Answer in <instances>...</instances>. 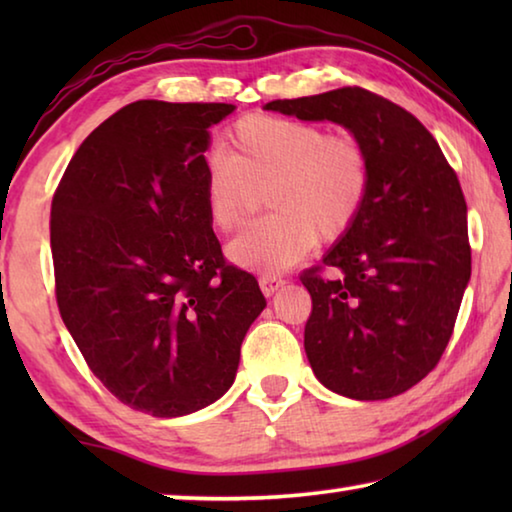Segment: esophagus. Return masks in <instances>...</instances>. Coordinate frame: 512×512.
<instances>
[{"instance_id":"34e87169","label":"esophagus","mask_w":512,"mask_h":512,"mask_svg":"<svg viewBox=\"0 0 512 512\" xmlns=\"http://www.w3.org/2000/svg\"><path fill=\"white\" fill-rule=\"evenodd\" d=\"M282 284H284V280H282V277H277V275H271V273L259 275V289H262L264 296H273V293L280 289Z\"/></svg>"}]
</instances>
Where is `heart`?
Segmentation results:
<instances>
[{"label": "heart", "mask_w": 512, "mask_h": 512, "mask_svg": "<svg viewBox=\"0 0 512 512\" xmlns=\"http://www.w3.org/2000/svg\"><path fill=\"white\" fill-rule=\"evenodd\" d=\"M372 183L368 149L350 133L329 135L309 121L253 115L225 137V158L205 173L207 219L230 232L266 189L273 214L250 223L228 244L230 262L282 271L320 241L348 235L366 207Z\"/></svg>", "instance_id": "obj_1"}]
</instances>
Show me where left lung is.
Masks as SVG:
<instances>
[{"mask_svg":"<svg viewBox=\"0 0 512 512\" xmlns=\"http://www.w3.org/2000/svg\"><path fill=\"white\" fill-rule=\"evenodd\" d=\"M334 121L370 155L366 207L323 266L300 275L311 296L305 352L329 391L388 400L443 357L472 273L467 205L454 169L411 112L363 88L264 106ZM333 277L323 278L322 268Z\"/></svg>","mask_w":512,"mask_h":512,"instance_id":"obj_1","label":"left lung"}]
</instances>
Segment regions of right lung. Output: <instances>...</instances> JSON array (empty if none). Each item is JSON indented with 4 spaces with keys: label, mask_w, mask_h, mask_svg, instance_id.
I'll return each instance as SVG.
<instances>
[{
    "label": "right lung",
    "mask_w": 512,
    "mask_h": 512,
    "mask_svg": "<svg viewBox=\"0 0 512 512\" xmlns=\"http://www.w3.org/2000/svg\"><path fill=\"white\" fill-rule=\"evenodd\" d=\"M232 110L128 103L85 137L51 201L63 323L94 377L155 418L219 400L266 307L207 219V131Z\"/></svg>",
    "instance_id": "right-lung-1"
}]
</instances>
